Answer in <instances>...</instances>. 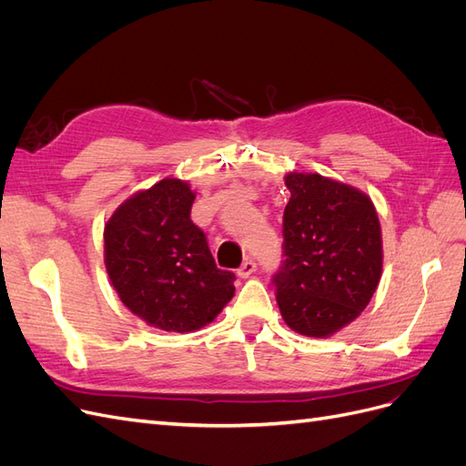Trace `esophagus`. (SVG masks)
<instances>
[{"label": "esophagus", "mask_w": 466, "mask_h": 466, "mask_svg": "<svg viewBox=\"0 0 466 466\" xmlns=\"http://www.w3.org/2000/svg\"><path fill=\"white\" fill-rule=\"evenodd\" d=\"M257 270V262L255 260H250V258H247L241 266H238V270H237V276L238 278H248L252 272Z\"/></svg>", "instance_id": "34e87169"}]
</instances>
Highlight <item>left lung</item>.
<instances>
[{"mask_svg": "<svg viewBox=\"0 0 466 466\" xmlns=\"http://www.w3.org/2000/svg\"><path fill=\"white\" fill-rule=\"evenodd\" d=\"M286 187L276 301L291 330L327 338L360 317L379 286V218L363 192L317 173H289Z\"/></svg>", "mask_w": 466, "mask_h": 466, "instance_id": "1", "label": "left lung"}]
</instances>
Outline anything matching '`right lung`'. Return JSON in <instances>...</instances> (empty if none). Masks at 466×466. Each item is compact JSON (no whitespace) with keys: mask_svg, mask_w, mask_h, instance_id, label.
<instances>
[{"mask_svg":"<svg viewBox=\"0 0 466 466\" xmlns=\"http://www.w3.org/2000/svg\"><path fill=\"white\" fill-rule=\"evenodd\" d=\"M196 194L163 178L126 200L105 225V264L134 315L167 332H192L214 320L235 293L206 233L190 219Z\"/></svg>","mask_w":466,"mask_h":466,"instance_id":"add662e5","label":"right lung"}]
</instances>
